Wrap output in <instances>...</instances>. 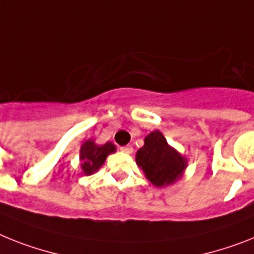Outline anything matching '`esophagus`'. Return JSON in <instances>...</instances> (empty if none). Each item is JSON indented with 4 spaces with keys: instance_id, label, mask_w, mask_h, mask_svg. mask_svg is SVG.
<instances>
[{
    "instance_id": "obj_1",
    "label": "esophagus",
    "mask_w": 254,
    "mask_h": 254,
    "mask_svg": "<svg viewBox=\"0 0 254 254\" xmlns=\"http://www.w3.org/2000/svg\"><path fill=\"white\" fill-rule=\"evenodd\" d=\"M120 151H121V152L127 153V155H129V153L133 152V147H131V146H124V147H120Z\"/></svg>"
}]
</instances>
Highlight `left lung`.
<instances>
[{
	"mask_svg": "<svg viewBox=\"0 0 254 254\" xmlns=\"http://www.w3.org/2000/svg\"><path fill=\"white\" fill-rule=\"evenodd\" d=\"M135 163L153 186L165 187L182 178L187 157L170 146L161 131L155 130L144 138L143 147L135 153Z\"/></svg>",
	"mask_w": 254,
	"mask_h": 254,
	"instance_id": "left-lung-1",
	"label": "left lung"
}]
</instances>
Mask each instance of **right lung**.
<instances>
[{
  "label": "right lung",
  "mask_w": 254,
  "mask_h": 254,
  "mask_svg": "<svg viewBox=\"0 0 254 254\" xmlns=\"http://www.w3.org/2000/svg\"><path fill=\"white\" fill-rule=\"evenodd\" d=\"M116 152V146L112 142L97 144L94 139H87L81 144L80 167L85 176L97 173L104 164L108 155Z\"/></svg>",
  "instance_id": "1"
}]
</instances>
